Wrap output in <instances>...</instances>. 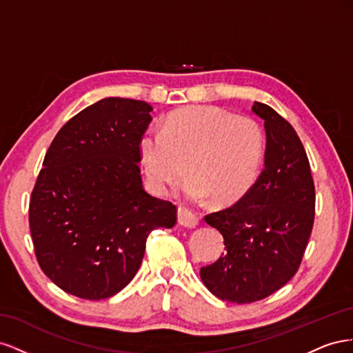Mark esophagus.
I'll return each instance as SVG.
<instances>
[{"label": "esophagus", "instance_id": "1", "mask_svg": "<svg viewBox=\"0 0 353 353\" xmlns=\"http://www.w3.org/2000/svg\"><path fill=\"white\" fill-rule=\"evenodd\" d=\"M178 222L185 228H196L199 225V218L191 210L178 208Z\"/></svg>", "mask_w": 353, "mask_h": 353}]
</instances>
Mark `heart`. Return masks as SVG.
Instances as JSON below:
<instances>
[{
	"label": "heart",
	"instance_id": "1",
	"mask_svg": "<svg viewBox=\"0 0 353 353\" xmlns=\"http://www.w3.org/2000/svg\"><path fill=\"white\" fill-rule=\"evenodd\" d=\"M265 138L250 117L210 105L170 114L162 132L141 137L140 156L148 183L166 194L187 174L191 200L212 196L218 205L244 197L259 176Z\"/></svg>",
	"mask_w": 353,
	"mask_h": 353
}]
</instances>
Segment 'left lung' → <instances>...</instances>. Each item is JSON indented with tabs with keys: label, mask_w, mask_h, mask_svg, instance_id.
Segmentation results:
<instances>
[{
	"label": "left lung",
	"mask_w": 353,
	"mask_h": 353,
	"mask_svg": "<svg viewBox=\"0 0 353 353\" xmlns=\"http://www.w3.org/2000/svg\"><path fill=\"white\" fill-rule=\"evenodd\" d=\"M252 112L265 126V168L236 205L205 218L227 250L200 270L212 294L240 305L268 297L293 279L315 216L311 168L293 126L263 103L254 101Z\"/></svg>",
	"instance_id": "8db88e82"
}]
</instances>
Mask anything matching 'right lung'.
<instances>
[{"label": "right lung", "mask_w": 353, "mask_h": 353, "mask_svg": "<svg viewBox=\"0 0 353 353\" xmlns=\"http://www.w3.org/2000/svg\"><path fill=\"white\" fill-rule=\"evenodd\" d=\"M145 101L108 97L61 128L29 205L41 270L88 301L119 293L143 262L152 230L172 228L176 208L143 187L140 141L153 117Z\"/></svg>", "instance_id": "1"}]
</instances>
